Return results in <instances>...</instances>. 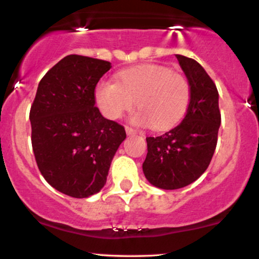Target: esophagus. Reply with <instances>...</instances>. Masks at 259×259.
Here are the masks:
<instances>
[{
  "label": "esophagus",
  "instance_id": "34e87169",
  "mask_svg": "<svg viewBox=\"0 0 259 259\" xmlns=\"http://www.w3.org/2000/svg\"><path fill=\"white\" fill-rule=\"evenodd\" d=\"M125 132L127 135H136V134H138V130L133 129V127L130 126H125Z\"/></svg>",
  "mask_w": 259,
  "mask_h": 259
}]
</instances>
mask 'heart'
Here are the masks:
<instances>
[{
	"mask_svg": "<svg viewBox=\"0 0 259 259\" xmlns=\"http://www.w3.org/2000/svg\"><path fill=\"white\" fill-rule=\"evenodd\" d=\"M95 100L102 114L118 119L134 103L139 112L134 121L165 130L179 123L190 102V85L183 74L159 64H146L119 73L118 82L101 80Z\"/></svg>",
	"mask_w": 259,
	"mask_h": 259,
	"instance_id": "obj_1",
	"label": "heart"
}]
</instances>
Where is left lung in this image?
Segmentation results:
<instances>
[{"instance_id":"1","label":"left lung","mask_w":259,"mask_h":259,"mask_svg":"<svg viewBox=\"0 0 259 259\" xmlns=\"http://www.w3.org/2000/svg\"><path fill=\"white\" fill-rule=\"evenodd\" d=\"M177 56L190 85V103L181 123L157 138H146L142 164L146 179L163 190L190 185L206 171L218 141L221 111L213 80L195 59Z\"/></svg>"}]
</instances>
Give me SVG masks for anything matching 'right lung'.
Listing matches in <instances>:
<instances>
[{"label":"right lung","mask_w":259,"mask_h":259,"mask_svg":"<svg viewBox=\"0 0 259 259\" xmlns=\"http://www.w3.org/2000/svg\"><path fill=\"white\" fill-rule=\"evenodd\" d=\"M109 62L69 55L38 82L30 108L31 145L45 180L62 194L85 198L105 186L113 157L126 138L95 106V88Z\"/></svg>","instance_id":"add662e5"}]
</instances>
